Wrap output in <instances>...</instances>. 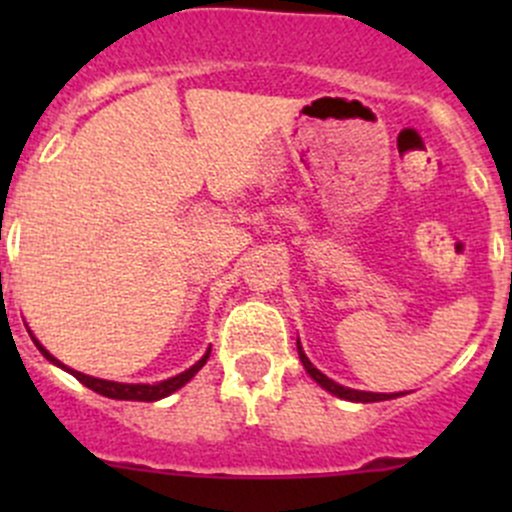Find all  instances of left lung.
Wrapping results in <instances>:
<instances>
[{"instance_id":"obj_1","label":"left lung","mask_w":512,"mask_h":512,"mask_svg":"<svg viewBox=\"0 0 512 512\" xmlns=\"http://www.w3.org/2000/svg\"><path fill=\"white\" fill-rule=\"evenodd\" d=\"M297 352H299V361H302V366L307 369V374L312 376V379L317 381L322 389H327L329 394L339 396V399L356 401V404H371V401H389V399H396V396H401V394H374V391H356V389H349V386L337 384V381H332L329 376H324L322 371H319L317 366L307 359V354H304L302 347H299V339H297Z\"/></svg>"}]
</instances>
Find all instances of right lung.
Wrapping results in <instances>:
<instances>
[{
  "label": "right lung",
  "instance_id": "obj_1",
  "mask_svg": "<svg viewBox=\"0 0 512 512\" xmlns=\"http://www.w3.org/2000/svg\"><path fill=\"white\" fill-rule=\"evenodd\" d=\"M34 344H36V349H39V352L51 361V364H56V366H61V369H64V371H69L71 376H76V379H79L81 384L89 386V389L96 391V394L108 396V399H118V401H158V399H165V396H170V394H173V391H178L180 386L188 384V381L193 379V376L198 374L200 369H203L205 361H208V356H210V349H208V352L203 354V359L195 361V364L190 366V369H185L183 374L173 376V379L158 381V384H118V381L94 379V376H86V374H81V371L69 369V366L61 364V361L56 359V356H51L49 352H46V349L41 347V344L36 342V339H34Z\"/></svg>",
  "mask_w": 512,
  "mask_h": 512
}]
</instances>
